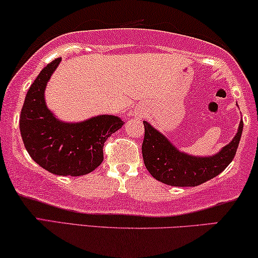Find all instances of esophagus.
<instances>
[{
    "instance_id": "34e87169",
    "label": "esophagus",
    "mask_w": 258,
    "mask_h": 258,
    "mask_svg": "<svg viewBox=\"0 0 258 258\" xmlns=\"http://www.w3.org/2000/svg\"><path fill=\"white\" fill-rule=\"evenodd\" d=\"M134 114H135V116H137V117H143V116L146 115V110H144V108L139 107L135 109V112H134Z\"/></svg>"
}]
</instances>
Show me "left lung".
Listing matches in <instances>:
<instances>
[{"label": "left lung", "instance_id": "1", "mask_svg": "<svg viewBox=\"0 0 258 258\" xmlns=\"http://www.w3.org/2000/svg\"><path fill=\"white\" fill-rule=\"evenodd\" d=\"M144 140L142 155L146 168L154 178L174 186H196L220 175L234 160L243 132L241 119L231 142L217 154L194 156L178 150L161 132L143 121Z\"/></svg>", "mask_w": 258, "mask_h": 258}]
</instances>
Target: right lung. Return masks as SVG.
<instances>
[{
	"mask_svg": "<svg viewBox=\"0 0 258 258\" xmlns=\"http://www.w3.org/2000/svg\"><path fill=\"white\" fill-rule=\"evenodd\" d=\"M62 58L38 74L26 95L20 130L30 157L58 176H81L94 171L103 161V146L124 122L118 116L98 115L81 122H63L47 107L44 90Z\"/></svg>",
	"mask_w": 258,
	"mask_h": 258,
	"instance_id": "obj_1",
	"label": "right lung"
}]
</instances>
